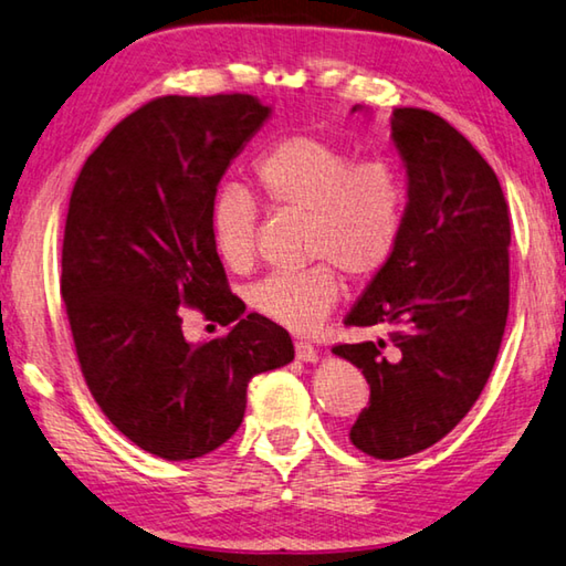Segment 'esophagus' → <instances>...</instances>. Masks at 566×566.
<instances>
[{"label": "esophagus", "mask_w": 566, "mask_h": 566, "mask_svg": "<svg viewBox=\"0 0 566 566\" xmlns=\"http://www.w3.org/2000/svg\"><path fill=\"white\" fill-rule=\"evenodd\" d=\"M294 352H296V359L306 361V364H314L319 359L317 347H314V344H310V342H294Z\"/></svg>", "instance_id": "34e87169"}]
</instances>
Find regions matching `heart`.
Instances as JSON below:
<instances>
[{
    "label": "heart",
    "instance_id": "1",
    "mask_svg": "<svg viewBox=\"0 0 566 566\" xmlns=\"http://www.w3.org/2000/svg\"><path fill=\"white\" fill-rule=\"evenodd\" d=\"M256 185L276 212L306 217L300 272H274L249 292V304L290 332H312L337 306L344 274L367 284L387 270L405 234L409 191L389 159H354L349 149L310 132L276 139L256 159ZM260 212L252 197L227 189L212 209L217 252L232 272L256 260Z\"/></svg>",
    "mask_w": 566,
    "mask_h": 566
}]
</instances>
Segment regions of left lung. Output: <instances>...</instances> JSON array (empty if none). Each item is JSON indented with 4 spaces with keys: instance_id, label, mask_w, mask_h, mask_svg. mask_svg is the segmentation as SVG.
<instances>
[{
    "instance_id": "obj_1",
    "label": "left lung",
    "mask_w": 566,
    "mask_h": 566,
    "mask_svg": "<svg viewBox=\"0 0 566 566\" xmlns=\"http://www.w3.org/2000/svg\"><path fill=\"white\" fill-rule=\"evenodd\" d=\"M391 139L407 167L405 234L344 319L387 337L332 349L369 385L349 439L375 459L452 432L492 375L510 314L512 224L494 169L434 112L395 109Z\"/></svg>"
}]
</instances>
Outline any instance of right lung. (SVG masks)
<instances>
[{
	"label": "right lung",
	"instance_id": "right-lung-1",
	"mask_svg": "<svg viewBox=\"0 0 566 566\" xmlns=\"http://www.w3.org/2000/svg\"><path fill=\"white\" fill-rule=\"evenodd\" d=\"M266 117L252 94L151 99L92 151L70 197L62 296L84 381L124 437L169 462L222 447L249 379L294 359L290 332L242 317L212 234L219 179ZM185 305L233 329L191 345Z\"/></svg>",
	"mask_w": 566,
	"mask_h": 566
}]
</instances>
